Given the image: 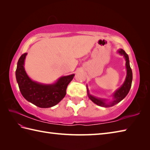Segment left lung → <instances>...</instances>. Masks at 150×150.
Here are the masks:
<instances>
[{"mask_svg":"<svg viewBox=\"0 0 150 150\" xmlns=\"http://www.w3.org/2000/svg\"><path fill=\"white\" fill-rule=\"evenodd\" d=\"M117 53L120 54V55H122L126 60V77L124 81V83L121 86L118 88L117 90L114 92L112 97L113 100L110 102H108L106 98H98L96 97H94L91 95L90 92H89L88 88L86 86L87 88V92H88V96L90 98V99L96 104L98 106H100L101 107H105L108 108L113 106L114 105L118 104L120 102L123 100L128 93H129L130 88L132 86V82L133 79V74L132 69L130 68L129 66V57L122 49H119L117 50Z\"/></svg>","mask_w":150,"mask_h":150,"instance_id":"left-lung-1","label":"left lung"}]
</instances>
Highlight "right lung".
<instances>
[{
  "mask_svg": "<svg viewBox=\"0 0 150 150\" xmlns=\"http://www.w3.org/2000/svg\"><path fill=\"white\" fill-rule=\"evenodd\" d=\"M27 53L19 58L15 71L16 79L22 96L35 106L47 108L55 106L65 97L66 88L75 74L60 77L55 83L42 84L29 77L24 69Z\"/></svg>",
  "mask_w": 150,
  "mask_h": 150,
  "instance_id": "obj_1",
  "label": "right lung"
}]
</instances>
